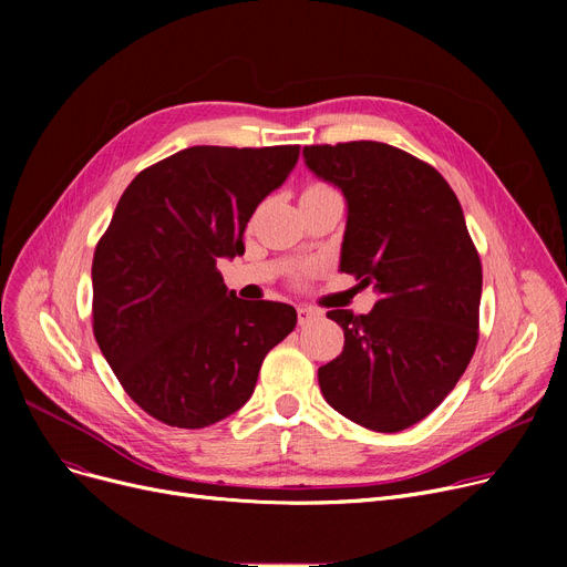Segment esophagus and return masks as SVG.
Returning a JSON list of instances; mask_svg holds the SVG:
<instances>
[{
  "label": "esophagus",
  "instance_id": "34e87169",
  "mask_svg": "<svg viewBox=\"0 0 567 567\" xmlns=\"http://www.w3.org/2000/svg\"><path fill=\"white\" fill-rule=\"evenodd\" d=\"M296 315H299V323H301V326H310L312 321H317V319L321 317L319 310L308 308V306H299V310H296Z\"/></svg>",
  "mask_w": 567,
  "mask_h": 567
}]
</instances>
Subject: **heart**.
Returning <instances> with one entry per match:
<instances>
[{
    "label": "heart",
    "mask_w": 567,
    "mask_h": 567,
    "mask_svg": "<svg viewBox=\"0 0 567 567\" xmlns=\"http://www.w3.org/2000/svg\"><path fill=\"white\" fill-rule=\"evenodd\" d=\"M312 190H323V186H310L306 193H312Z\"/></svg>",
    "instance_id": "obj_1"
}]
</instances>
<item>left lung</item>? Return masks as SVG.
I'll return each mask as SVG.
<instances>
[{
  "instance_id": "obj_1",
  "label": "left lung",
  "mask_w": 567,
  "mask_h": 567,
  "mask_svg": "<svg viewBox=\"0 0 567 567\" xmlns=\"http://www.w3.org/2000/svg\"><path fill=\"white\" fill-rule=\"evenodd\" d=\"M303 158L347 199L340 271L379 293L368 315L329 312L344 349L319 368V389L353 423L406 430L455 389L478 344L483 268L460 199L432 165L383 142L306 146Z\"/></svg>"
}]
</instances>
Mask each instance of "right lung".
Here are the masks:
<instances>
[{"label":"right lung","mask_w":567,"mask_h":567,"mask_svg":"<svg viewBox=\"0 0 567 567\" xmlns=\"http://www.w3.org/2000/svg\"><path fill=\"white\" fill-rule=\"evenodd\" d=\"M299 146H190L142 169L92 264L94 336L124 391L156 421L199 430L241 409L296 310L244 301L216 261L241 255L259 202Z\"/></svg>","instance_id":"right-lung-1"}]
</instances>
